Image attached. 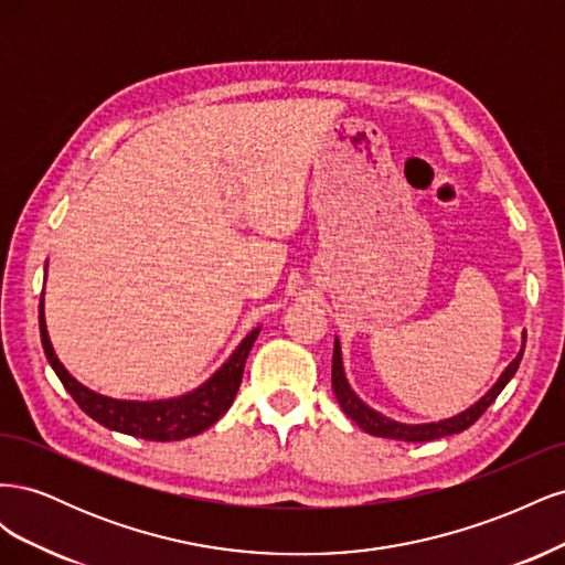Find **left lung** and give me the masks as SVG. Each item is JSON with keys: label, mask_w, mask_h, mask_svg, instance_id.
I'll return each mask as SVG.
<instances>
[{"label": "left lung", "mask_w": 565, "mask_h": 565, "mask_svg": "<svg viewBox=\"0 0 565 565\" xmlns=\"http://www.w3.org/2000/svg\"><path fill=\"white\" fill-rule=\"evenodd\" d=\"M523 349H525V332H523ZM523 349L521 353L514 358V361L509 363V367L502 372V377L498 380L486 396L478 401L476 405H471L465 413H459L450 419H440V422H431V424H401V422H393L380 413H374L372 407H367L361 398L355 396L351 391L349 382H347V374H344V365H341V349H339V339H334V355H332V388H334V396L344 409L347 417H351L358 426H361L363 431L372 434V436H380V438H393V440H407V443H424V440H436L443 436H452L469 429V426L481 417L486 409L490 407V403L500 396L502 388L509 384V380L514 377L519 363L523 358Z\"/></svg>", "instance_id": "left-lung-1"}]
</instances>
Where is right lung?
<instances>
[{
  "mask_svg": "<svg viewBox=\"0 0 565 565\" xmlns=\"http://www.w3.org/2000/svg\"><path fill=\"white\" fill-rule=\"evenodd\" d=\"M262 328H254L243 344L233 351L228 361L221 365L214 377H210L200 388L185 393L179 398L169 401H156V403H141V401H115L100 393L89 391L82 386L77 380H73L67 370L61 365V361L54 353V347L49 341L46 322H44V292L40 301V334L42 347L46 353V361L58 374L61 384L71 393L75 403L98 424L108 426L113 431L129 434L143 440H183L202 434L226 413L233 405V398L243 382V370L247 363V355L252 351V344L259 337Z\"/></svg>",
  "mask_w": 565,
  "mask_h": 565,
  "instance_id": "right-lung-1",
  "label": "right lung"
}]
</instances>
